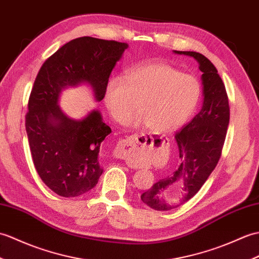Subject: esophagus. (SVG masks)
Returning <instances> with one entry per match:
<instances>
[{
	"label": "esophagus",
	"mask_w": 259,
	"mask_h": 259,
	"mask_svg": "<svg viewBox=\"0 0 259 259\" xmlns=\"http://www.w3.org/2000/svg\"><path fill=\"white\" fill-rule=\"evenodd\" d=\"M152 137H147L146 135H134L121 140L117 146V157L130 160L138 150L141 147H152Z\"/></svg>",
	"instance_id": "obj_1"
}]
</instances>
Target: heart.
<instances>
[{
  "instance_id": "1",
  "label": "heart",
  "mask_w": 259,
  "mask_h": 259,
  "mask_svg": "<svg viewBox=\"0 0 259 259\" xmlns=\"http://www.w3.org/2000/svg\"><path fill=\"white\" fill-rule=\"evenodd\" d=\"M201 89L195 77L182 74L164 63L134 66L122 77L107 81L104 101L110 115L124 122L139 107L141 113L134 123H146L157 134L182 127L194 111Z\"/></svg>"
}]
</instances>
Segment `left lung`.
<instances>
[{
	"label": "left lung",
	"instance_id": "8db88e82",
	"mask_svg": "<svg viewBox=\"0 0 259 259\" xmlns=\"http://www.w3.org/2000/svg\"><path fill=\"white\" fill-rule=\"evenodd\" d=\"M193 57L202 71L203 106L201 111L176 134L180 165L141 194V200L157 211H170L193 197L215 169L222 155L230 123V105L218 69L196 52L174 51Z\"/></svg>",
	"mask_w": 259,
	"mask_h": 259
}]
</instances>
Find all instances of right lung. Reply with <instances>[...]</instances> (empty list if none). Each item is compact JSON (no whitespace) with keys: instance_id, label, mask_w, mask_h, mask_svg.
Instances as JSON below:
<instances>
[{"instance_id":"add662e5","label":"right lung","mask_w":259,"mask_h":259,"mask_svg":"<svg viewBox=\"0 0 259 259\" xmlns=\"http://www.w3.org/2000/svg\"><path fill=\"white\" fill-rule=\"evenodd\" d=\"M127 43L89 36L66 43L41 66L28 100L25 118L32 158L39 178L59 196L75 197L94 189L102 174L101 142L111 129L98 110L80 120L62 111L64 89L89 83L96 101L104 99L109 76Z\"/></svg>"}]
</instances>
